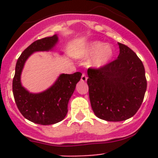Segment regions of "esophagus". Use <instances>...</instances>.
<instances>
[{
    "mask_svg": "<svg viewBox=\"0 0 158 158\" xmlns=\"http://www.w3.org/2000/svg\"><path fill=\"white\" fill-rule=\"evenodd\" d=\"M87 79H88V77H87V76H86L85 73H82V76H81V81H83V82H85L86 81H87Z\"/></svg>",
    "mask_w": 158,
    "mask_h": 158,
    "instance_id": "esophagus-1",
    "label": "esophagus"
}]
</instances>
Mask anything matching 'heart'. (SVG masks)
I'll return each mask as SVG.
<instances>
[{"mask_svg":"<svg viewBox=\"0 0 158 158\" xmlns=\"http://www.w3.org/2000/svg\"><path fill=\"white\" fill-rule=\"evenodd\" d=\"M86 57L94 55L91 62L92 66L95 68L104 67L111 62L114 55V50L110 45H104L101 42H93L90 43L85 51Z\"/></svg>","mask_w":158,"mask_h":158,"instance_id":"obj_1","label":"heart"}]
</instances>
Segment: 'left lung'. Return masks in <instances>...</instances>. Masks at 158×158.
Here are the masks:
<instances>
[{"label": "left lung", "mask_w": 158, "mask_h": 158, "mask_svg": "<svg viewBox=\"0 0 158 158\" xmlns=\"http://www.w3.org/2000/svg\"><path fill=\"white\" fill-rule=\"evenodd\" d=\"M118 44V58L102 68L88 69L93 112L98 118L112 122L134 116L142 105L147 87L140 58L127 46Z\"/></svg>", "instance_id": "8db88e82"}]
</instances>
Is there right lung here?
Instances as JSON below:
<instances>
[{"label": "right lung", "mask_w": 158, "mask_h": 158, "mask_svg": "<svg viewBox=\"0 0 158 158\" xmlns=\"http://www.w3.org/2000/svg\"><path fill=\"white\" fill-rule=\"evenodd\" d=\"M57 35L32 43L19 57L12 81V92L18 109L31 122L41 125H51L62 121L68 111V103L81 79L82 73L61 74L55 83L46 91L31 93L22 86L20 75L26 60L32 53L48 51L58 43Z\"/></svg>", "instance_id": "right-lung-1"}]
</instances>
